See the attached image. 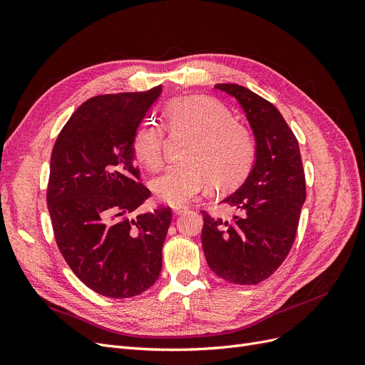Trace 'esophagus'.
<instances>
[{
  "label": "esophagus",
  "instance_id": "esophagus-1",
  "mask_svg": "<svg viewBox=\"0 0 365 365\" xmlns=\"http://www.w3.org/2000/svg\"><path fill=\"white\" fill-rule=\"evenodd\" d=\"M187 208H189V207H185V205H176V207H173L172 210H173L175 215H182L184 212H187Z\"/></svg>",
  "mask_w": 365,
  "mask_h": 365
}]
</instances>
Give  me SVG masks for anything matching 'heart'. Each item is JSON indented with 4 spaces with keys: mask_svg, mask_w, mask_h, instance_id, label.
<instances>
[{
    "mask_svg": "<svg viewBox=\"0 0 365 365\" xmlns=\"http://www.w3.org/2000/svg\"><path fill=\"white\" fill-rule=\"evenodd\" d=\"M172 129L195 134L187 152L189 163L172 164L150 181L158 200L170 205L189 202L205 192L212 181L230 187L245 178L254 161V141L245 126L233 121L228 109L207 97H180L164 108ZM164 129L155 121H143L132 138V153L149 170L163 161Z\"/></svg>",
    "mask_w": 365,
    "mask_h": 365,
    "instance_id": "b5f03b06",
    "label": "heart"
}]
</instances>
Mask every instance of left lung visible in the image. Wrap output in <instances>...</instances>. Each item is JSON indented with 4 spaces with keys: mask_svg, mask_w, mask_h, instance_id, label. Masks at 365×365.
<instances>
[{
    "mask_svg": "<svg viewBox=\"0 0 365 365\" xmlns=\"http://www.w3.org/2000/svg\"><path fill=\"white\" fill-rule=\"evenodd\" d=\"M244 109L256 141L252 168L222 204L231 219L202 212V248L210 269L236 284H257L277 269L294 244L306 200L300 148L279 109L245 86L216 83Z\"/></svg>",
    "mask_w": 365,
    "mask_h": 365,
    "instance_id": "obj_1",
    "label": "left lung"
}]
</instances>
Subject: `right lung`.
<instances>
[{"label": "right lung", "instance_id": "right-lung-1", "mask_svg": "<svg viewBox=\"0 0 365 365\" xmlns=\"http://www.w3.org/2000/svg\"><path fill=\"white\" fill-rule=\"evenodd\" d=\"M161 91L90 98L51 152L47 204L56 244L77 277L105 297H135L161 272L170 207L132 216L150 196L138 181L132 138Z\"/></svg>", "mask_w": 365, "mask_h": 365}]
</instances>
